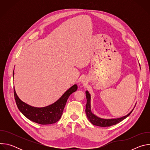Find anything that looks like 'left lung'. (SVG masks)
<instances>
[{
    "label": "left lung",
    "instance_id": "left-lung-1",
    "mask_svg": "<svg viewBox=\"0 0 150 150\" xmlns=\"http://www.w3.org/2000/svg\"><path fill=\"white\" fill-rule=\"evenodd\" d=\"M86 93L87 97V104H86V109H85V112H86L87 116L89 120V121L94 125L101 126V127H108L112 125H115L120 122L122 121L123 119L126 118L127 116H129L130 114L132 113L133 110L126 116L123 117L117 118V119H104L100 118L96 115H94L91 110V104H90V100L91 96L88 91L85 92Z\"/></svg>",
    "mask_w": 150,
    "mask_h": 150
}]
</instances>
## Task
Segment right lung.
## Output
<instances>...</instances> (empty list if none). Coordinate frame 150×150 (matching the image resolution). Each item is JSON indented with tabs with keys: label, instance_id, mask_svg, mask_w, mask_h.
Returning a JSON list of instances; mask_svg holds the SVG:
<instances>
[{
	"label": "right lung",
	"instance_id": "obj_1",
	"mask_svg": "<svg viewBox=\"0 0 150 150\" xmlns=\"http://www.w3.org/2000/svg\"><path fill=\"white\" fill-rule=\"evenodd\" d=\"M78 89L75 84L68 90L63 95L53 104L45 108H35L21 101L18 97L14 89V97L19 111L29 120L41 124L49 125L57 122L62 115L67 100L73 93Z\"/></svg>",
	"mask_w": 150,
	"mask_h": 150
}]
</instances>
